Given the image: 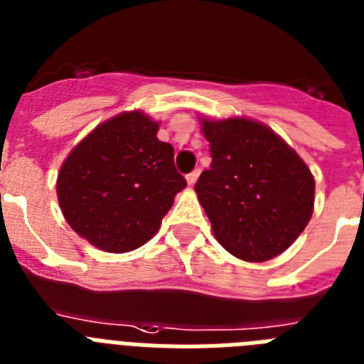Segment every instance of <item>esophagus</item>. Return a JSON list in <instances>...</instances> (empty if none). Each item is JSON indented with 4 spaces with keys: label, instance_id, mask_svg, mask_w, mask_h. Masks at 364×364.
<instances>
[{
    "label": "esophagus",
    "instance_id": "esophagus-1",
    "mask_svg": "<svg viewBox=\"0 0 364 364\" xmlns=\"http://www.w3.org/2000/svg\"><path fill=\"white\" fill-rule=\"evenodd\" d=\"M199 175H200V171H199V169L191 171V173H189V175L186 176V180H188V184H189V186H193L195 182H197V178H199Z\"/></svg>",
    "mask_w": 364,
    "mask_h": 364
}]
</instances>
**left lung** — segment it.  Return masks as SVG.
<instances>
[{
	"label": "left lung",
	"mask_w": 364,
	"mask_h": 364,
	"mask_svg": "<svg viewBox=\"0 0 364 364\" xmlns=\"http://www.w3.org/2000/svg\"><path fill=\"white\" fill-rule=\"evenodd\" d=\"M203 122L212 165L195 191L230 255L266 262L296 242L314 208V178L296 150L249 119Z\"/></svg>",
	"instance_id": "8db88e82"
}]
</instances>
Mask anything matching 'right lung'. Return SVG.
Instances as JSON below:
<instances>
[{"mask_svg": "<svg viewBox=\"0 0 364 364\" xmlns=\"http://www.w3.org/2000/svg\"><path fill=\"white\" fill-rule=\"evenodd\" d=\"M158 122L126 111L74 146L57 176V199L72 229L95 247L126 253L149 242L186 178Z\"/></svg>", "mask_w": 364, "mask_h": 364, "instance_id": "obj_1", "label": "right lung"}]
</instances>
